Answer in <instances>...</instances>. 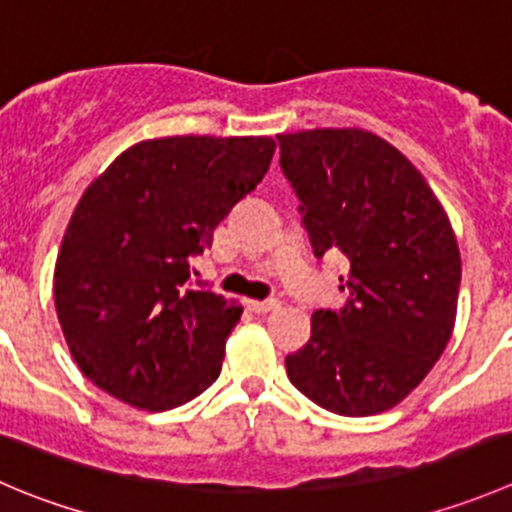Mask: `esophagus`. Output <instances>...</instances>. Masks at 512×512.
<instances>
[{
    "instance_id": "obj_1",
    "label": "esophagus",
    "mask_w": 512,
    "mask_h": 512,
    "mask_svg": "<svg viewBox=\"0 0 512 512\" xmlns=\"http://www.w3.org/2000/svg\"><path fill=\"white\" fill-rule=\"evenodd\" d=\"M247 307H250L252 312H257V315H265V312L277 310L280 302H277L275 297H270V300H247Z\"/></svg>"
}]
</instances>
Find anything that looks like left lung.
<instances>
[{
  "label": "left lung",
  "instance_id": "8db88e82",
  "mask_svg": "<svg viewBox=\"0 0 512 512\" xmlns=\"http://www.w3.org/2000/svg\"><path fill=\"white\" fill-rule=\"evenodd\" d=\"M282 175L300 200L315 257L350 262L340 310L312 315L285 357L305 398L347 418L385 413L418 388L455 325L460 250L425 177L365 130L277 135Z\"/></svg>",
  "mask_w": 512,
  "mask_h": 512
}]
</instances>
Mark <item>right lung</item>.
I'll return each mask as SVG.
<instances>
[{
	"mask_svg": "<svg viewBox=\"0 0 512 512\" xmlns=\"http://www.w3.org/2000/svg\"><path fill=\"white\" fill-rule=\"evenodd\" d=\"M270 137H162L130 147L64 232L54 307L79 370L140 410L190 403L220 377L242 307L190 282V260L270 170Z\"/></svg>",
	"mask_w": 512,
	"mask_h": 512,
	"instance_id": "obj_1",
	"label": "right lung"
}]
</instances>
